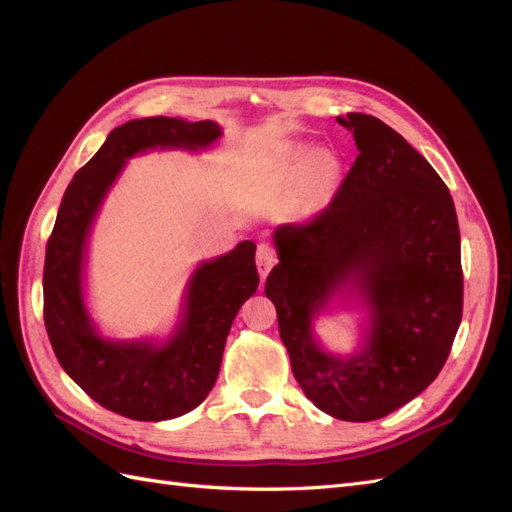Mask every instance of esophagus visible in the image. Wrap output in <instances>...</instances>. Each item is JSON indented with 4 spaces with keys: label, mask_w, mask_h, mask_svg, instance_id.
I'll list each match as a JSON object with an SVG mask.
<instances>
[{
    "label": "esophagus",
    "mask_w": 512,
    "mask_h": 512,
    "mask_svg": "<svg viewBox=\"0 0 512 512\" xmlns=\"http://www.w3.org/2000/svg\"><path fill=\"white\" fill-rule=\"evenodd\" d=\"M277 262V256H275V250L269 245V243H260L258 250H256V267H258V273L262 280L269 275V271L273 269V265Z\"/></svg>",
    "instance_id": "34e87169"
}]
</instances>
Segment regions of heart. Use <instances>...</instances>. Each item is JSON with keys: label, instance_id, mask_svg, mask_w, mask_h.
I'll list each match as a JSON object with an SVG mask.
<instances>
[{"label": "heart", "instance_id": "heart-1", "mask_svg": "<svg viewBox=\"0 0 512 512\" xmlns=\"http://www.w3.org/2000/svg\"><path fill=\"white\" fill-rule=\"evenodd\" d=\"M292 166L299 173H312L316 170V192L322 196L329 190V185L333 181L335 168L333 162L327 158V153L318 147H301L292 153Z\"/></svg>", "mask_w": 512, "mask_h": 512}]
</instances>
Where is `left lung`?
<instances>
[{"mask_svg": "<svg viewBox=\"0 0 512 512\" xmlns=\"http://www.w3.org/2000/svg\"><path fill=\"white\" fill-rule=\"evenodd\" d=\"M356 156L331 205L273 230L280 262L265 294L305 397L333 418L376 421L436 380L461 324V241L453 198L431 164L384 121L348 113ZM362 312L360 344L331 353L315 322Z\"/></svg>", "mask_w": 512, "mask_h": 512, "instance_id": "1", "label": "left lung"}]
</instances>
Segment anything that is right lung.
I'll return each instance as SVG.
<instances>
[{
    "label": "right lung",
    "mask_w": 512,
    "mask_h": 512,
    "mask_svg": "<svg viewBox=\"0 0 512 512\" xmlns=\"http://www.w3.org/2000/svg\"><path fill=\"white\" fill-rule=\"evenodd\" d=\"M220 123L179 117L132 119L106 136L61 200L44 258V324L59 365L106 410L134 421H168L203 404L220 374L228 331L258 288L256 245L198 262L166 337L104 335L87 307V247L108 192L130 158L147 151L198 153Z\"/></svg>",
    "instance_id": "1"
}]
</instances>
